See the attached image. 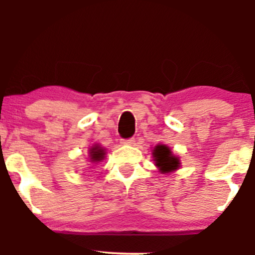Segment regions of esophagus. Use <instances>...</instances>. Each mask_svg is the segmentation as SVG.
I'll list each match as a JSON object with an SVG mask.
<instances>
[{
	"label": "esophagus",
	"instance_id": "34e87169",
	"mask_svg": "<svg viewBox=\"0 0 255 255\" xmlns=\"http://www.w3.org/2000/svg\"><path fill=\"white\" fill-rule=\"evenodd\" d=\"M122 144H125V145H134V144H135V139H134V137H130V139L124 140V141H122Z\"/></svg>",
	"mask_w": 255,
	"mask_h": 255
}]
</instances>
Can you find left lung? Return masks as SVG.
<instances>
[{
  "instance_id": "obj_1",
  "label": "left lung",
  "mask_w": 255,
  "mask_h": 255,
  "mask_svg": "<svg viewBox=\"0 0 255 255\" xmlns=\"http://www.w3.org/2000/svg\"><path fill=\"white\" fill-rule=\"evenodd\" d=\"M152 153H153L154 164L158 166L159 171L163 174H168V172L175 171L180 168V159L172 154L168 146L157 145Z\"/></svg>"
}]
</instances>
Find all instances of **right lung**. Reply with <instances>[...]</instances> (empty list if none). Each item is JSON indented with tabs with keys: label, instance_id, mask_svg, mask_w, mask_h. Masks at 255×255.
<instances>
[{
	"label": "right lung",
	"instance_id": "obj_1",
	"mask_svg": "<svg viewBox=\"0 0 255 255\" xmlns=\"http://www.w3.org/2000/svg\"><path fill=\"white\" fill-rule=\"evenodd\" d=\"M105 156L104 148L99 147V146H93L92 148L90 150V157L92 162H99L102 160Z\"/></svg>",
	"mask_w": 255,
	"mask_h": 255
}]
</instances>
